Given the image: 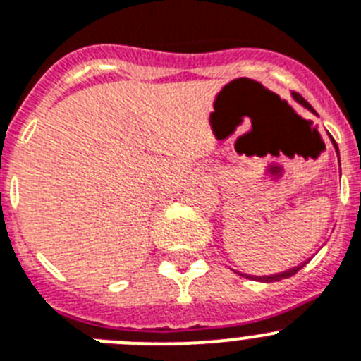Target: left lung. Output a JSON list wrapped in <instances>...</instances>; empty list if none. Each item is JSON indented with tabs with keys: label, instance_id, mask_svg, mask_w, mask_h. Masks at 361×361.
<instances>
[{
	"label": "left lung",
	"instance_id": "left-lung-1",
	"mask_svg": "<svg viewBox=\"0 0 361 361\" xmlns=\"http://www.w3.org/2000/svg\"><path fill=\"white\" fill-rule=\"evenodd\" d=\"M293 97L298 100V102L302 104V106H304V108H307V109H310V111L314 113V109L311 108L310 102H306V100H304V97H300V95H298V93H293ZM331 140H333V138H331ZM333 144H334V149L338 151V145H336V142L333 140ZM298 269H300V268H291V269H288V271H282V274H277V275H268V277H253V275H245V277L246 279H257V281H262V282H275V281H281V279L291 277V275L297 274Z\"/></svg>",
	"mask_w": 361,
	"mask_h": 361
}]
</instances>
